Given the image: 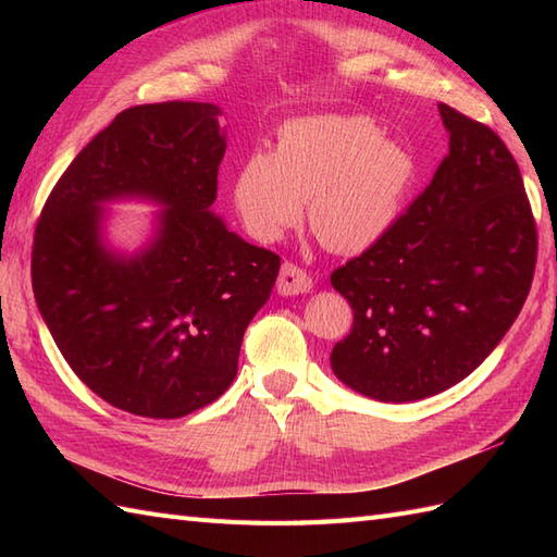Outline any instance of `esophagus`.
Wrapping results in <instances>:
<instances>
[{
	"label": "esophagus",
	"instance_id": "1",
	"mask_svg": "<svg viewBox=\"0 0 557 557\" xmlns=\"http://www.w3.org/2000/svg\"><path fill=\"white\" fill-rule=\"evenodd\" d=\"M313 287V280L309 272H306L304 268H299L297 263H282L280 268V277H277V292L280 294H287V297H292V294H304L309 292Z\"/></svg>",
	"mask_w": 557,
	"mask_h": 557
}]
</instances>
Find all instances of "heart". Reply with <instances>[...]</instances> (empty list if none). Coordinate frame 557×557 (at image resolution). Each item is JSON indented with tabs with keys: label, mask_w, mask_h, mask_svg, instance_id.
<instances>
[{
	"label": "heart",
	"mask_w": 557,
	"mask_h": 557,
	"mask_svg": "<svg viewBox=\"0 0 557 557\" xmlns=\"http://www.w3.org/2000/svg\"><path fill=\"white\" fill-rule=\"evenodd\" d=\"M419 176L413 152L369 116L313 114L280 128L275 152H253L232 198L256 242H277L306 220L330 251L354 253L389 232Z\"/></svg>",
	"instance_id": "1"
}]
</instances>
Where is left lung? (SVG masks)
I'll return each instance as SVG.
<instances>
[{
	"mask_svg": "<svg viewBox=\"0 0 557 557\" xmlns=\"http://www.w3.org/2000/svg\"><path fill=\"white\" fill-rule=\"evenodd\" d=\"M449 150L431 184L330 275L354 323L330 363L381 401L443 393L498 347L529 297L539 232L517 160L491 126L441 102Z\"/></svg>",
	"mask_w": 557,
	"mask_h": 557,
	"instance_id": "8db88e82",
	"label": "left lung"
}]
</instances>
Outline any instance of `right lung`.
<instances>
[{"label": "right lung", "mask_w": 557, "mask_h": 557, "mask_svg": "<svg viewBox=\"0 0 557 557\" xmlns=\"http://www.w3.org/2000/svg\"><path fill=\"white\" fill-rule=\"evenodd\" d=\"M208 102L128 108L83 148L35 224L30 277L54 345L108 405L146 419L208 407L236 375L242 339L270 297L280 256L210 212L224 158ZM169 206L159 239L124 261L97 242L102 199Z\"/></svg>", "instance_id": "obj_1"}]
</instances>
